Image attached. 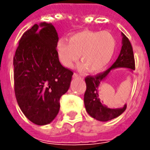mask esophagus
<instances>
[{
  "label": "esophagus",
  "instance_id": "obj_1",
  "mask_svg": "<svg viewBox=\"0 0 150 150\" xmlns=\"http://www.w3.org/2000/svg\"><path fill=\"white\" fill-rule=\"evenodd\" d=\"M73 78H75V79L80 78V75H78V74H76V73H74V75H73Z\"/></svg>",
  "mask_w": 150,
  "mask_h": 150
}]
</instances>
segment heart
Segmentation results:
<instances>
[{"label": "heart", "mask_w": 150, "mask_h": 150, "mask_svg": "<svg viewBox=\"0 0 150 150\" xmlns=\"http://www.w3.org/2000/svg\"><path fill=\"white\" fill-rule=\"evenodd\" d=\"M59 62L71 67L79 59L83 61L79 69L97 73L103 71L112 60L116 50V41L108 31L83 30L71 35L68 41L59 39L56 43Z\"/></svg>", "instance_id": "heart-1"}]
</instances>
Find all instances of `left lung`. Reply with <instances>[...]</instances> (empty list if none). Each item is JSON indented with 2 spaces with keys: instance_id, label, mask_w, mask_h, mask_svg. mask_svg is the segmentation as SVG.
I'll return each instance as SVG.
<instances>
[{
  "instance_id": "obj_1",
  "label": "left lung",
  "mask_w": 150,
  "mask_h": 150,
  "mask_svg": "<svg viewBox=\"0 0 150 150\" xmlns=\"http://www.w3.org/2000/svg\"><path fill=\"white\" fill-rule=\"evenodd\" d=\"M122 47L118 58L110 68L96 76H88L85 79L87 89L84 94V105L86 111L94 119L100 121H108L121 115L126 109L127 104L118 108H108L103 104L99 96L98 89L101 83L107 78L112 70L116 68H127L129 71L135 70V61L131 43L128 38L121 33Z\"/></svg>"
}]
</instances>
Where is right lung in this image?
<instances>
[{"label": "right lung", "mask_w": 150, "mask_h": 150, "mask_svg": "<svg viewBox=\"0 0 150 150\" xmlns=\"http://www.w3.org/2000/svg\"><path fill=\"white\" fill-rule=\"evenodd\" d=\"M58 33L51 23L34 25L19 41L13 58L14 91L19 107L38 125L53 121L60 98L68 91L73 72L56 53Z\"/></svg>", "instance_id": "obj_1"}]
</instances>
